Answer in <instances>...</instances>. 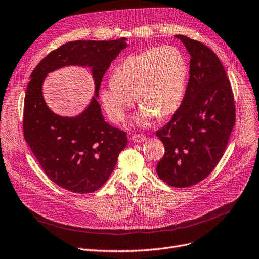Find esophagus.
<instances>
[{
    "label": "esophagus",
    "instance_id": "1",
    "mask_svg": "<svg viewBox=\"0 0 259 259\" xmlns=\"http://www.w3.org/2000/svg\"><path fill=\"white\" fill-rule=\"evenodd\" d=\"M146 139H147V137L143 136V135H133L132 136V140L134 142H136V143H140V142L144 141Z\"/></svg>",
    "mask_w": 259,
    "mask_h": 259
}]
</instances>
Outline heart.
<instances>
[{"label": "heart", "mask_w": 259, "mask_h": 259, "mask_svg": "<svg viewBox=\"0 0 259 259\" xmlns=\"http://www.w3.org/2000/svg\"><path fill=\"white\" fill-rule=\"evenodd\" d=\"M188 77V63L178 48H151L124 59L112 72L111 84L101 88L99 98L108 118L121 123L136 97L142 106L133 121L148 126L157 116L169 117L181 107Z\"/></svg>", "instance_id": "b5f03b06"}]
</instances>
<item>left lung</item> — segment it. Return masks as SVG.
<instances>
[{"label":"left lung","mask_w":259,"mask_h":259,"mask_svg":"<svg viewBox=\"0 0 259 259\" xmlns=\"http://www.w3.org/2000/svg\"><path fill=\"white\" fill-rule=\"evenodd\" d=\"M190 55L189 80L181 107L156 132L164 155L156 172L172 187L203 181L220 161L235 125V103L229 77L208 47L183 35Z\"/></svg>","instance_id":"obj_1"}]
</instances>
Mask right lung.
I'll list each match as a JSON object with an SVG mask.
<instances>
[{
  "instance_id": "add662e5",
  "label": "right lung",
  "mask_w": 259,
  "mask_h": 259,
  "mask_svg": "<svg viewBox=\"0 0 259 259\" xmlns=\"http://www.w3.org/2000/svg\"><path fill=\"white\" fill-rule=\"evenodd\" d=\"M127 39L76 40L47 55L30 74L24 99V138L48 178L75 193L101 188L116 167L127 144L126 133L105 121L98 102L102 78ZM68 65L89 67L95 81V96L74 117L59 116L46 105L42 86L46 75Z\"/></svg>"
}]
</instances>
